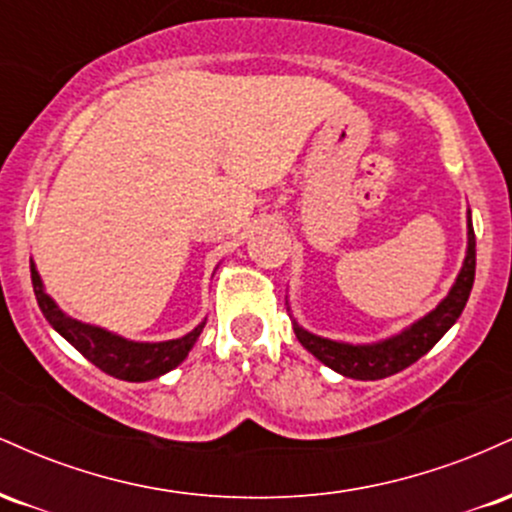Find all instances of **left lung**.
<instances>
[{
	"label": "left lung",
	"mask_w": 512,
	"mask_h": 512,
	"mask_svg": "<svg viewBox=\"0 0 512 512\" xmlns=\"http://www.w3.org/2000/svg\"><path fill=\"white\" fill-rule=\"evenodd\" d=\"M474 269H477V240H474L472 211L467 209V252H464L460 274H457L455 284L450 286L448 296H445L431 313H426L416 322H411V325L404 327L402 332L370 344H351L320 337V334L308 332L305 327L298 325L296 317H291L293 332H296L298 342H301L317 361L325 363L327 368L337 370L344 378H387V375H395L399 370L409 368L411 363H416L421 356L428 354V351L440 342V337L455 325L457 317L462 315L464 305H467L469 293H472ZM286 305H289V301H286Z\"/></svg>",
	"instance_id": "8db88e82"
}]
</instances>
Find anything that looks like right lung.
Masks as SVG:
<instances>
[{
  "instance_id": "1",
  "label": "right lung",
  "mask_w": 512,
  "mask_h": 512,
  "mask_svg": "<svg viewBox=\"0 0 512 512\" xmlns=\"http://www.w3.org/2000/svg\"><path fill=\"white\" fill-rule=\"evenodd\" d=\"M31 281L40 310H43L45 320L55 327V332H60L93 366H98L103 373L113 375L117 380H127V383H146V380L161 378L168 370L178 368L207 325V317H204L185 337L166 339V342H134V339H125L120 334L105 330V327L88 325V322L74 320L72 315L64 313L55 303V298L45 291L33 260Z\"/></svg>"
}]
</instances>
